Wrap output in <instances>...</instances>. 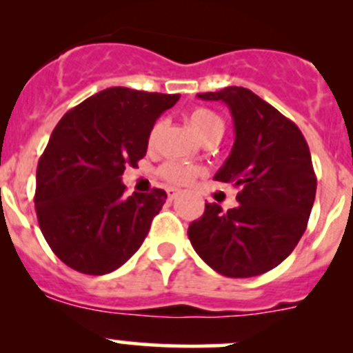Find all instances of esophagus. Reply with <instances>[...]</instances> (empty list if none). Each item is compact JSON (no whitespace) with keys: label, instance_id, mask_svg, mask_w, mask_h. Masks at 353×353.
Masks as SVG:
<instances>
[{"label":"esophagus","instance_id":"1","mask_svg":"<svg viewBox=\"0 0 353 353\" xmlns=\"http://www.w3.org/2000/svg\"><path fill=\"white\" fill-rule=\"evenodd\" d=\"M167 196H169L170 201H172V199H176L177 196H179V190H174V188H169V190H167Z\"/></svg>","mask_w":353,"mask_h":353}]
</instances>
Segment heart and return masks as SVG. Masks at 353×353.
<instances>
[{"instance_id": "b5f03b06", "label": "heart", "mask_w": 353, "mask_h": 353, "mask_svg": "<svg viewBox=\"0 0 353 353\" xmlns=\"http://www.w3.org/2000/svg\"><path fill=\"white\" fill-rule=\"evenodd\" d=\"M190 119L191 128L196 131V134L201 140H205L208 134L216 133V131H223V123L220 119L219 114L213 112L212 109L206 108H194L188 116ZM160 131V123H155L154 128L150 130V134H148V143L154 145L157 137H159ZM199 174L198 167L190 165V163L177 162V160H170V162H165L162 167H160V176L165 181L172 184H179V186H184V184H190L191 181L194 179Z\"/></svg>"}]
</instances>
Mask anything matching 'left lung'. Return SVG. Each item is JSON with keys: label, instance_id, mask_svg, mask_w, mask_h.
<instances>
[{"label": "left lung", "instance_id": "left-lung-1", "mask_svg": "<svg viewBox=\"0 0 353 353\" xmlns=\"http://www.w3.org/2000/svg\"><path fill=\"white\" fill-rule=\"evenodd\" d=\"M229 105L236 130L232 152L215 181L239 188L236 208L206 203L188 237L199 258L230 279L279 266L301 241L316 196L307 141L294 121L249 88L198 94Z\"/></svg>", "mask_w": 353, "mask_h": 353}]
</instances>
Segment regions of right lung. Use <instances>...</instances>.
Wrapping results in <instances>:
<instances>
[{"label": "right lung", "mask_w": 353, "mask_h": 353, "mask_svg": "<svg viewBox=\"0 0 353 353\" xmlns=\"http://www.w3.org/2000/svg\"><path fill=\"white\" fill-rule=\"evenodd\" d=\"M179 97L110 87L56 124L39 159L34 201L42 236L70 268L105 275L145 241L167 193L154 188L126 198L121 176L143 159L157 117Z\"/></svg>", "instance_id": "obj_1"}]
</instances>
